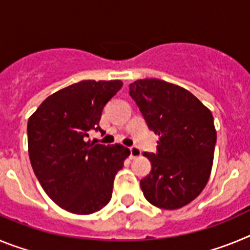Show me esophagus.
<instances>
[{"instance_id":"1","label":"esophagus","mask_w":250,"mask_h":250,"mask_svg":"<svg viewBox=\"0 0 250 250\" xmlns=\"http://www.w3.org/2000/svg\"><path fill=\"white\" fill-rule=\"evenodd\" d=\"M140 155H141V151L139 147H136V146L130 147V159H135Z\"/></svg>"}]
</instances>
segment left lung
Instances as JSON below:
<instances>
[{
	"label": "left lung",
	"mask_w": 250,
	"mask_h": 250,
	"mask_svg": "<svg viewBox=\"0 0 250 250\" xmlns=\"http://www.w3.org/2000/svg\"><path fill=\"white\" fill-rule=\"evenodd\" d=\"M150 130L159 135L156 154L140 188L150 204L174 210L193 202L211 173L216 131L211 111L182 86L159 79L130 83Z\"/></svg>",
	"instance_id": "obj_1"
}]
</instances>
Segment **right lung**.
Instances as JSON below:
<instances>
[{
    "label": "right lung",
    "instance_id": "1",
    "mask_svg": "<svg viewBox=\"0 0 250 250\" xmlns=\"http://www.w3.org/2000/svg\"><path fill=\"white\" fill-rule=\"evenodd\" d=\"M120 80H83L50 95L27 123L28 155L45 193L74 214H92L111 199L115 175L130 150L90 143Z\"/></svg>",
    "mask_w": 250,
    "mask_h": 250
}]
</instances>
